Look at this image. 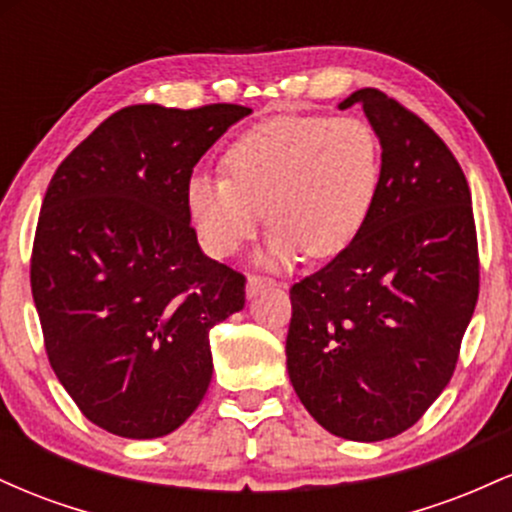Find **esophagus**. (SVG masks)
<instances>
[{"mask_svg": "<svg viewBox=\"0 0 512 512\" xmlns=\"http://www.w3.org/2000/svg\"><path fill=\"white\" fill-rule=\"evenodd\" d=\"M264 286H276L274 279H267V276H260V274H250L248 276V296H257Z\"/></svg>", "mask_w": 512, "mask_h": 512, "instance_id": "1", "label": "esophagus"}]
</instances>
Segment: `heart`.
<instances>
[{"label": "heart", "mask_w": 512, "mask_h": 512, "mask_svg": "<svg viewBox=\"0 0 512 512\" xmlns=\"http://www.w3.org/2000/svg\"><path fill=\"white\" fill-rule=\"evenodd\" d=\"M226 175H195L187 214L211 257H231L272 226L267 262L339 255L366 226L383 182V146L366 120L279 115L223 154Z\"/></svg>", "instance_id": "obj_1"}]
</instances>
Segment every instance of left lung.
Returning <instances> with one entry per match:
<instances>
[{
	"instance_id": "8db88e82",
	"label": "left lung",
	"mask_w": 512,
	"mask_h": 512,
	"mask_svg": "<svg viewBox=\"0 0 512 512\" xmlns=\"http://www.w3.org/2000/svg\"><path fill=\"white\" fill-rule=\"evenodd\" d=\"M383 146L366 226L291 286L286 368L313 419L346 440L395 438L455 373L479 298L472 192L448 144L378 88L351 93Z\"/></svg>"
}]
</instances>
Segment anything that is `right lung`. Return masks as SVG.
I'll list each match as a JSON object with an SVG mask.
<instances>
[{
  "mask_svg": "<svg viewBox=\"0 0 512 512\" xmlns=\"http://www.w3.org/2000/svg\"><path fill=\"white\" fill-rule=\"evenodd\" d=\"M252 110H117L57 166L31 252L45 354L91 424L161 438L211 383L209 332L245 305V274L202 255L192 168Z\"/></svg>",
  "mask_w": 512,
  "mask_h": 512,
  "instance_id": "obj_1",
  "label": "right lung"
}]
</instances>
